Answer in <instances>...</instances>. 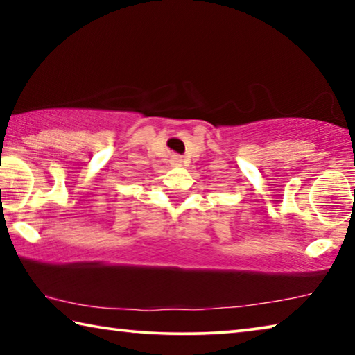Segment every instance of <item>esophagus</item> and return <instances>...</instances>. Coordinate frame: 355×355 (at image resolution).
<instances>
[{
	"mask_svg": "<svg viewBox=\"0 0 355 355\" xmlns=\"http://www.w3.org/2000/svg\"><path fill=\"white\" fill-rule=\"evenodd\" d=\"M172 164H173V166H180V164H182V158H180V156H173V158H172Z\"/></svg>",
	"mask_w": 355,
	"mask_h": 355,
	"instance_id": "esophagus-1",
	"label": "esophagus"
}]
</instances>
